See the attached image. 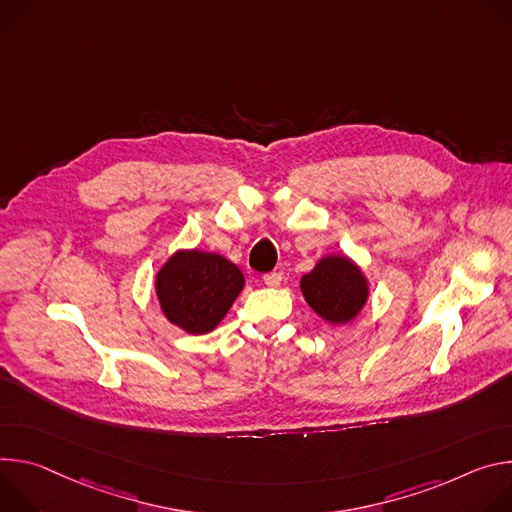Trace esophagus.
Masks as SVG:
<instances>
[{"label":"esophagus","mask_w":512,"mask_h":512,"mask_svg":"<svg viewBox=\"0 0 512 512\" xmlns=\"http://www.w3.org/2000/svg\"><path fill=\"white\" fill-rule=\"evenodd\" d=\"M282 282V274L280 272H268V274H264V285H268V287H278Z\"/></svg>","instance_id":"obj_1"}]
</instances>
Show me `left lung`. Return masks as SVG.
I'll return each instance as SVG.
<instances>
[{"label":"left lung","instance_id":"8db88e82","mask_svg":"<svg viewBox=\"0 0 512 512\" xmlns=\"http://www.w3.org/2000/svg\"><path fill=\"white\" fill-rule=\"evenodd\" d=\"M307 305L327 323L346 325L366 307L370 280L362 266L346 254H327L301 276Z\"/></svg>","mask_w":512,"mask_h":512}]
</instances>
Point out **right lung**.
I'll use <instances>...</instances> for the list:
<instances>
[{
    "mask_svg": "<svg viewBox=\"0 0 512 512\" xmlns=\"http://www.w3.org/2000/svg\"><path fill=\"white\" fill-rule=\"evenodd\" d=\"M246 278L238 264L205 250H177L154 276V293L162 315L191 335L213 331L238 295Z\"/></svg>",
    "mask_w": 512,
    "mask_h": 512,
    "instance_id": "right-lung-1",
    "label": "right lung"
}]
</instances>
